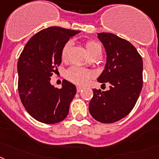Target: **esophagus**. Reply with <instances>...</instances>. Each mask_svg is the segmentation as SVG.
<instances>
[{
	"label": "esophagus",
	"mask_w": 159,
	"mask_h": 159,
	"mask_svg": "<svg viewBox=\"0 0 159 159\" xmlns=\"http://www.w3.org/2000/svg\"><path fill=\"white\" fill-rule=\"evenodd\" d=\"M82 89H83V87H82V86H77V92H80L81 90H82Z\"/></svg>",
	"instance_id": "esophagus-1"
}]
</instances>
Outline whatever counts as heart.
<instances>
[{"instance_id":"heart-1","label":"heart","mask_w":159,"mask_h":159,"mask_svg":"<svg viewBox=\"0 0 159 159\" xmlns=\"http://www.w3.org/2000/svg\"><path fill=\"white\" fill-rule=\"evenodd\" d=\"M72 45H73V43L71 41H69L64 46L63 49H62V52H61V57L63 60H65L67 58L68 52H69V49L71 48ZM86 48L87 52L91 57L96 53L101 52V48H100L99 45L96 43L95 42H93V41L86 42ZM94 72L83 69V68L78 67V66H73V67L68 69L67 73H66V77H67L68 79L74 82V83L78 84V85L86 84L92 77H94Z\"/></svg>"}]
</instances>
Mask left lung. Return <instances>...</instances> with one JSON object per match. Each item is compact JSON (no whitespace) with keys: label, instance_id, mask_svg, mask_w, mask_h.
<instances>
[{"label":"left lung","instance_id":"left-lung-1","mask_svg":"<svg viewBox=\"0 0 159 159\" xmlns=\"http://www.w3.org/2000/svg\"><path fill=\"white\" fill-rule=\"evenodd\" d=\"M107 54L104 70L98 82H109L110 90L94 89L89 104L93 118L114 123L130 113L142 89V58L132 43L111 33H98Z\"/></svg>","mask_w":159,"mask_h":159}]
</instances>
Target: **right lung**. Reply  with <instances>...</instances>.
<instances>
[{
	"label": "right lung",
	"mask_w": 159,
	"mask_h": 159,
	"mask_svg": "<svg viewBox=\"0 0 159 159\" xmlns=\"http://www.w3.org/2000/svg\"><path fill=\"white\" fill-rule=\"evenodd\" d=\"M80 30L51 26L30 39L18 61V92L22 105L34 119L56 124L66 118L76 86L64 80L61 89L50 83L61 63L62 49Z\"/></svg>",
	"instance_id": "right-lung-1"
}]
</instances>
